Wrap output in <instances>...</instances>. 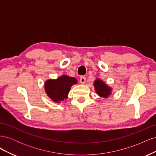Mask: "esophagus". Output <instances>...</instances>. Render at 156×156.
Instances as JSON below:
<instances>
[{
    "label": "esophagus",
    "mask_w": 156,
    "mask_h": 156,
    "mask_svg": "<svg viewBox=\"0 0 156 156\" xmlns=\"http://www.w3.org/2000/svg\"><path fill=\"white\" fill-rule=\"evenodd\" d=\"M79 81H80V83H81L82 84H84L86 82V77L84 76H81L80 77Z\"/></svg>",
    "instance_id": "obj_1"
}]
</instances>
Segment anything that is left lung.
Listing matches in <instances>:
<instances>
[{"label":"left lung","mask_w":156,"mask_h":156,"mask_svg":"<svg viewBox=\"0 0 156 156\" xmlns=\"http://www.w3.org/2000/svg\"><path fill=\"white\" fill-rule=\"evenodd\" d=\"M94 85L96 93L101 97L107 98L111 94V88L100 79H96Z\"/></svg>","instance_id":"8db88e82"}]
</instances>
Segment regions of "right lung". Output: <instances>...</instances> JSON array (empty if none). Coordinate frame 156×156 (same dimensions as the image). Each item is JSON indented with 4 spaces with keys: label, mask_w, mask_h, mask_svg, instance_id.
Returning a JSON list of instances; mask_svg holds the SVG:
<instances>
[{
    "label": "right lung",
    "mask_w": 156,
    "mask_h": 156,
    "mask_svg": "<svg viewBox=\"0 0 156 156\" xmlns=\"http://www.w3.org/2000/svg\"><path fill=\"white\" fill-rule=\"evenodd\" d=\"M77 83V79L68 75H62L56 79L48 80L45 83V90L52 100L60 103L68 98L72 86Z\"/></svg>",
    "instance_id": "add662e5"
}]
</instances>
